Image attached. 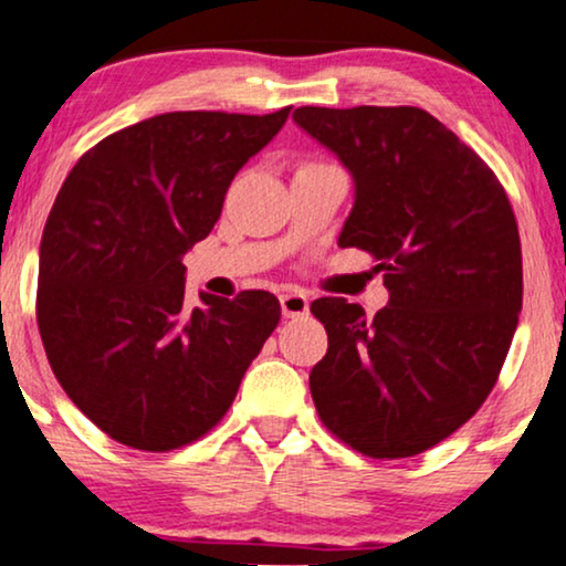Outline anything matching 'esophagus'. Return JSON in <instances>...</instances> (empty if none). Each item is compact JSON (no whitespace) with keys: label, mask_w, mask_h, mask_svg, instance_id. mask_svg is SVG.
<instances>
[{"label":"esophagus","mask_w":566,"mask_h":566,"mask_svg":"<svg viewBox=\"0 0 566 566\" xmlns=\"http://www.w3.org/2000/svg\"><path fill=\"white\" fill-rule=\"evenodd\" d=\"M279 303H282L284 318H300V315H307V311H311V303H307V297L297 290L284 292V295L279 297Z\"/></svg>","instance_id":"34e87169"}]
</instances>
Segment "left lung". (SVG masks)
<instances>
[{
	"instance_id": "1",
	"label": "left lung",
	"mask_w": 566,
	"mask_h": 566,
	"mask_svg": "<svg viewBox=\"0 0 566 566\" xmlns=\"http://www.w3.org/2000/svg\"><path fill=\"white\" fill-rule=\"evenodd\" d=\"M354 178L338 245L378 261L388 305L344 297L311 313L328 352L311 394L331 434L370 458H411L463 427L492 394L523 307V253L492 168L413 105L292 113Z\"/></svg>"
}]
</instances>
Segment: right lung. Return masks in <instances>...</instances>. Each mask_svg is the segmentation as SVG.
Listing matches in <instances>:
<instances>
[{
    "mask_svg": "<svg viewBox=\"0 0 566 566\" xmlns=\"http://www.w3.org/2000/svg\"><path fill=\"white\" fill-rule=\"evenodd\" d=\"M290 111L163 113L66 176L41 238L38 331L72 403L120 446L165 453L205 437L276 328L282 307L263 290L201 292L188 307L184 253Z\"/></svg>",
    "mask_w": 566,
    "mask_h": 566,
    "instance_id": "1",
    "label": "right lung"
}]
</instances>
